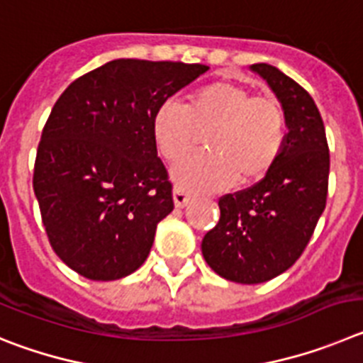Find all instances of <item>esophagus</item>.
I'll use <instances>...</instances> for the list:
<instances>
[{
	"instance_id": "1",
	"label": "esophagus",
	"mask_w": 363,
	"mask_h": 363,
	"mask_svg": "<svg viewBox=\"0 0 363 363\" xmlns=\"http://www.w3.org/2000/svg\"><path fill=\"white\" fill-rule=\"evenodd\" d=\"M189 199H191V195H189L184 188H181V186H175V189H174L175 208H184V206L189 202Z\"/></svg>"
}]
</instances>
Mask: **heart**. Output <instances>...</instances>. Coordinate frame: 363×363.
Returning <instances> with one entry per match:
<instances>
[{"instance_id":"1","label":"heart","mask_w":363,"mask_h":363,"mask_svg":"<svg viewBox=\"0 0 363 363\" xmlns=\"http://www.w3.org/2000/svg\"><path fill=\"white\" fill-rule=\"evenodd\" d=\"M208 152L195 153L174 168L177 184L213 191L255 182L277 164L287 139L282 104L271 97H253L246 86L213 81L189 96L188 104L162 101L152 116L153 141L169 162L182 159L207 130Z\"/></svg>"}]
</instances>
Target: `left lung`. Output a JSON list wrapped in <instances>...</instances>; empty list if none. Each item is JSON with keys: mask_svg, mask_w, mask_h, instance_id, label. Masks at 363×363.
I'll return each mask as SVG.
<instances>
[{"mask_svg": "<svg viewBox=\"0 0 363 363\" xmlns=\"http://www.w3.org/2000/svg\"><path fill=\"white\" fill-rule=\"evenodd\" d=\"M287 119L279 161L251 188L218 199L220 218L202 238V255L222 279L260 284L293 266L325 208L329 146L315 101L296 81L266 63L251 65Z\"/></svg>", "mask_w": 363, "mask_h": 363, "instance_id": "8db88e82", "label": "left lung"}]
</instances>
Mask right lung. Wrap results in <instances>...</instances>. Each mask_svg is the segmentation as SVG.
Wrapping results in <instances>:
<instances>
[{
  "label": "right lung",
  "instance_id": "1",
  "mask_svg": "<svg viewBox=\"0 0 363 363\" xmlns=\"http://www.w3.org/2000/svg\"><path fill=\"white\" fill-rule=\"evenodd\" d=\"M206 70L113 60L55 101L32 184L52 250L84 279H123L148 257L157 224L174 210L152 116Z\"/></svg>",
  "mask_w": 363,
  "mask_h": 363
}]
</instances>
